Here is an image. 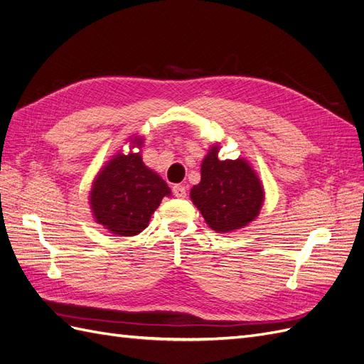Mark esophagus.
Masks as SVG:
<instances>
[{
  "label": "esophagus",
  "instance_id": "obj_1",
  "mask_svg": "<svg viewBox=\"0 0 364 364\" xmlns=\"http://www.w3.org/2000/svg\"><path fill=\"white\" fill-rule=\"evenodd\" d=\"M173 194H174L176 197H179V199H185V197H186L185 186H183V185H174V186H173Z\"/></svg>",
  "mask_w": 364,
  "mask_h": 364
}]
</instances>
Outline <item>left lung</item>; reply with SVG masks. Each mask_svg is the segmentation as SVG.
Returning a JSON list of instances; mask_svg holds the SVG:
<instances>
[{"instance_id": "obj_1", "label": "left lung", "mask_w": 364, "mask_h": 364, "mask_svg": "<svg viewBox=\"0 0 364 364\" xmlns=\"http://www.w3.org/2000/svg\"><path fill=\"white\" fill-rule=\"evenodd\" d=\"M218 147L202 162V179L191 188V200L205 222L217 232L247 226L259 214L264 190L258 176L245 159L220 161Z\"/></svg>"}]
</instances>
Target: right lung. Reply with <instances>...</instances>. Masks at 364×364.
<instances>
[{
  "label": "right lung",
  "mask_w": 364,
  "mask_h": 364,
  "mask_svg": "<svg viewBox=\"0 0 364 364\" xmlns=\"http://www.w3.org/2000/svg\"><path fill=\"white\" fill-rule=\"evenodd\" d=\"M138 147L142 141L136 139ZM168 185L147 168L139 153L118 155L98 173L90 196L95 220L115 235L132 237L144 230Z\"/></svg>",
  "instance_id": "right-lung-1"
}]
</instances>
